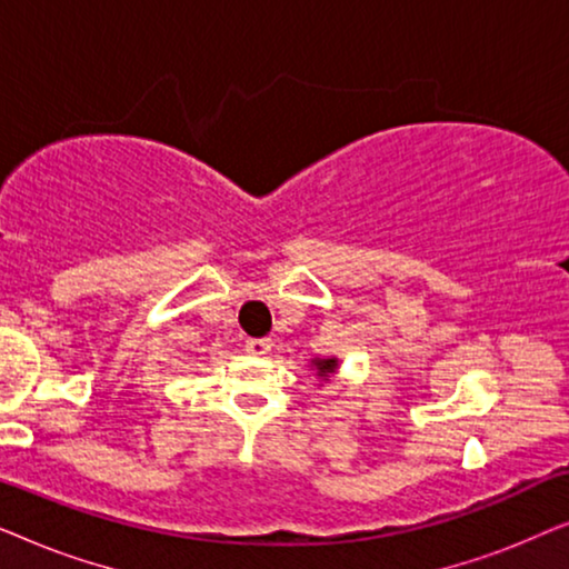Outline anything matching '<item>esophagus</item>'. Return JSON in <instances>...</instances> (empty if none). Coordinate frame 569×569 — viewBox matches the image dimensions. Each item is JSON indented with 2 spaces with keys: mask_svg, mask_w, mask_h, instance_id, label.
<instances>
[{
  "mask_svg": "<svg viewBox=\"0 0 569 569\" xmlns=\"http://www.w3.org/2000/svg\"><path fill=\"white\" fill-rule=\"evenodd\" d=\"M246 352L253 357H267L271 352V339H248Z\"/></svg>",
  "mask_w": 569,
  "mask_h": 569,
  "instance_id": "obj_1",
  "label": "esophagus"
}]
</instances>
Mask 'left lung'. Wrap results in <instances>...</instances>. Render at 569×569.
<instances>
[{
	"label": "left lung",
	"mask_w": 569,
	"mask_h": 569,
	"mask_svg": "<svg viewBox=\"0 0 569 569\" xmlns=\"http://www.w3.org/2000/svg\"><path fill=\"white\" fill-rule=\"evenodd\" d=\"M310 370L316 372L318 380H331V376H337L339 370V357H313Z\"/></svg>",
	"instance_id": "obj_1"
}]
</instances>
